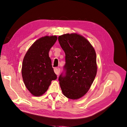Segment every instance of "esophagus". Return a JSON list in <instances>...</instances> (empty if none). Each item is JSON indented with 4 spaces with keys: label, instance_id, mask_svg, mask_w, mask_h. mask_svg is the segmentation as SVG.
<instances>
[{
    "label": "esophagus",
    "instance_id": "obj_1",
    "mask_svg": "<svg viewBox=\"0 0 127 127\" xmlns=\"http://www.w3.org/2000/svg\"><path fill=\"white\" fill-rule=\"evenodd\" d=\"M54 72L56 74V75H58L60 72V69L59 67H55L54 68Z\"/></svg>",
    "mask_w": 127,
    "mask_h": 127
}]
</instances>
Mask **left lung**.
Masks as SVG:
<instances>
[{"instance_id": "left-lung-1", "label": "left lung", "mask_w": 127, "mask_h": 127, "mask_svg": "<svg viewBox=\"0 0 127 127\" xmlns=\"http://www.w3.org/2000/svg\"><path fill=\"white\" fill-rule=\"evenodd\" d=\"M65 54V64L58 80L63 95L67 98L79 99L88 92L97 72L95 49L83 36L76 33L58 36Z\"/></svg>"}]
</instances>
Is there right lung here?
<instances>
[{
  "instance_id": "add662e5",
  "label": "right lung",
  "mask_w": 127,
  "mask_h": 127,
  "mask_svg": "<svg viewBox=\"0 0 127 127\" xmlns=\"http://www.w3.org/2000/svg\"><path fill=\"white\" fill-rule=\"evenodd\" d=\"M57 40V36H45L36 41L24 58L22 76L25 85L32 95L41 96L52 80L57 79L49 52Z\"/></svg>"
}]
</instances>
